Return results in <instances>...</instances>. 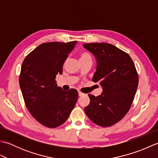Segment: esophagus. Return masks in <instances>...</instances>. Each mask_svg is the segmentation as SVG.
I'll return each mask as SVG.
<instances>
[{"mask_svg": "<svg viewBox=\"0 0 158 158\" xmlns=\"http://www.w3.org/2000/svg\"><path fill=\"white\" fill-rule=\"evenodd\" d=\"M83 94L82 92H79V96H83Z\"/></svg>", "mask_w": 158, "mask_h": 158, "instance_id": "obj_1", "label": "esophagus"}]
</instances>
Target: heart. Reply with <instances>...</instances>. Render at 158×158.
Wrapping results in <instances>:
<instances>
[{
  "label": "heart",
  "mask_w": 158,
  "mask_h": 158,
  "mask_svg": "<svg viewBox=\"0 0 158 158\" xmlns=\"http://www.w3.org/2000/svg\"><path fill=\"white\" fill-rule=\"evenodd\" d=\"M88 58H91V57H90L89 53H86V52L81 53V55H80V57H79V60H85V59H88Z\"/></svg>",
  "instance_id": "1"
}]
</instances>
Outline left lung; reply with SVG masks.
Here are the masks:
<instances>
[{
    "label": "left lung",
    "mask_w": 158,
    "mask_h": 158,
    "mask_svg": "<svg viewBox=\"0 0 158 158\" xmlns=\"http://www.w3.org/2000/svg\"><path fill=\"white\" fill-rule=\"evenodd\" d=\"M83 48L96 60L92 81L99 83L101 94H88L89 105L85 112L92 122L109 127L128 112L139 84V77L132 58L127 53L106 43H85Z\"/></svg>",
    "instance_id": "8db88e82"
}]
</instances>
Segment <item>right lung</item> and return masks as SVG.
I'll use <instances>...</instances> for the list:
<instances>
[{
  "mask_svg": "<svg viewBox=\"0 0 158 158\" xmlns=\"http://www.w3.org/2000/svg\"><path fill=\"white\" fill-rule=\"evenodd\" d=\"M77 41L42 43L26 57L19 83L29 112L43 126L56 127L64 123L75 107L78 92L58 87L56 77Z\"/></svg>",
  "mask_w": 158,
  "mask_h": 158,
  "instance_id": "right-lung-1",
  "label": "right lung"
}]
</instances>
